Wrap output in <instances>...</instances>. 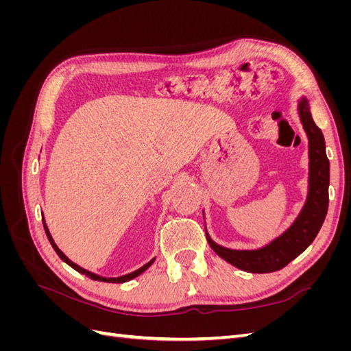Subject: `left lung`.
<instances>
[{
  "label": "left lung",
  "instance_id": "1",
  "mask_svg": "<svg viewBox=\"0 0 351 351\" xmlns=\"http://www.w3.org/2000/svg\"><path fill=\"white\" fill-rule=\"evenodd\" d=\"M299 114L307 139H309V193L293 226L278 239L256 250H232L222 247L206 232L212 250L241 271L267 274L282 269L309 247L325 221L329 202V161L325 154V139L322 130L312 119L309 102L306 98H302L299 102Z\"/></svg>",
  "mask_w": 351,
  "mask_h": 351
}]
</instances>
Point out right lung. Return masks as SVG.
<instances>
[{
  "label": "right lung",
  "mask_w": 351,
  "mask_h": 351,
  "mask_svg": "<svg viewBox=\"0 0 351 351\" xmlns=\"http://www.w3.org/2000/svg\"><path fill=\"white\" fill-rule=\"evenodd\" d=\"M42 222H44V228H45V232H47V237H48V240H49V243H51V246L54 247V250L57 252V254L58 256L64 261L67 265H70V267L73 268V269H76L77 272H80V274H84L86 275V277H89L90 280H95V281H104V282H125V281H130V280H133V278H136V277H139V275L142 274V272H145L147 268L151 267V265L154 263V261L155 259H152V261H149L147 262L146 265H143L142 268H139L137 271H134V272H130V274H127V275H121V277H117V278H105V277H99V275H97V274H93V272H89V271H86V269H83V268H80L79 265H76L74 262H71L64 253H62L58 247H57V244L54 243V239L51 237V234H49V230H48V227H47V224H45V219L42 218Z\"/></svg>",
  "instance_id": "right-lung-1"
}]
</instances>
